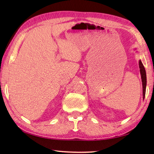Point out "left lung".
I'll return each instance as SVG.
<instances>
[{
	"label": "left lung",
	"instance_id": "left-lung-1",
	"mask_svg": "<svg viewBox=\"0 0 154 154\" xmlns=\"http://www.w3.org/2000/svg\"><path fill=\"white\" fill-rule=\"evenodd\" d=\"M139 69H140V74L141 77V82H142V86H143V98L144 100L145 96V90H146V85H147V78H146V72L144 66L142 63L141 60H139Z\"/></svg>",
	"mask_w": 154,
	"mask_h": 154
}]
</instances>
